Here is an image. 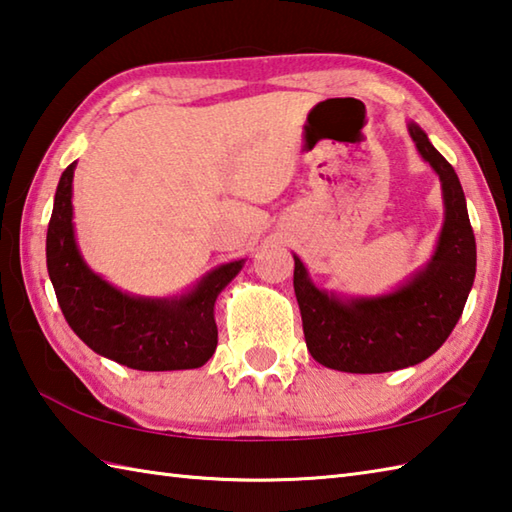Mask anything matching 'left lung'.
<instances>
[{
    "instance_id": "obj_1",
    "label": "left lung",
    "mask_w": 512,
    "mask_h": 512,
    "mask_svg": "<svg viewBox=\"0 0 512 512\" xmlns=\"http://www.w3.org/2000/svg\"><path fill=\"white\" fill-rule=\"evenodd\" d=\"M417 152L440 176L444 225L435 254L411 280L375 298H340L318 289L294 256L307 349L316 362L347 373H387L426 360L442 347L460 320L475 280V234L462 183L426 132L409 123Z\"/></svg>"
}]
</instances>
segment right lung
<instances>
[{
  "label": "right lung",
  "instance_id": "add662e5",
  "mask_svg": "<svg viewBox=\"0 0 512 512\" xmlns=\"http://www.w3.org/2000/svg\"><path fill=\"white\" fill-rule=\"evenodd\" d=\"M70 163L57 185L46 236V265L70 329L103 358L137 371L198 369L214 356V302L243 269L234 260L212 269L192 291L174 298L123 294L92 271L75 241Z\"/></svg>",
  "mask_w": 512,
  "mask_h": 512
}]
</instances>
